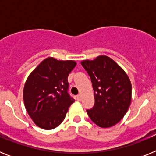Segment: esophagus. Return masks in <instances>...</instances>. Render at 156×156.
Here are the masks:
<instances>
[{"label": "esophagus", "instance_id": "obj_1", "mask_svg": "<svg viewBox=\"0 0 156 156\" xmlns=\"http://www.w3.org/2000/svg\"><path fill=\"white\" fill-rule=\"evenodd\" d=\"M76 99L77 101H80L81 100V95L80 94H78L76 96Z\"/></svg>", "mask_w": 156, "mask_h": 156}]
</instances>
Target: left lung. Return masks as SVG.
I'll return each mask as SVG.
<instances>
[{
	"label": "left lung",
	"instance_id": "1",
	"mask_svg": "<svg viewBox=\"0 0 156 156\" xmlns=\"http://www.w3.org/2000/svg\"><path fill=\"white\" fill-rule=\"evenodd\" d=\"M81 65L91 80L94 105L87 110L90 119L103 128L112 126L126 113L131 101V83L124 70L109 57L83 60Z\"/></svg>",
	"mask_w": 156,
	"mask_h": 156
}]
</instances>
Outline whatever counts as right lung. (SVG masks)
Segmentation results:
<instances>
[{
	"mask_svg": "<svg viewBox=\"0 0 156 156\" xmlns=\"http://www.w3.org/2000/svg\"><path fill=\"white\" fill-rule=\"evenodd\" d=\"M76 63L49 57L27 78L23 90L25 107L37 126L51 129L62 123L74 99L69 94L68 76Z\"/></svg>",
	"mask_w": 156,
	"mask_h": 156,
	"instance_id": "add662e5",
	"label": "right lung"
}]
</instances>
